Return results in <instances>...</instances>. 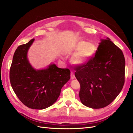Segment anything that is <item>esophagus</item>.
<instances>
[{"mask_svg": "<svg viewBox=\"0 0 133 133\" xmlns=\"http://www.w3.org/2000/svg\"><path fill=\"white\" fill-rule=\"evenodd\" d=\"M70 75H71V79H74L75 78V75L74 74L73 72H71V74H70Z\"/></svg>", "mask_w": 133, "mask_h": 133, "instance_id": "obj_1", "label": "esophagus"}]
</instances>
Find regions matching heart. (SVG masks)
<instances>
[{
	"mask_svg": "<svg viewBox=\"0 0 133 133\" xmlns=\"http://www.w3.org/2000/svg\"><path fill=\"white\" fill-rule=\"evenodd\" d=\"M73 49L76 50L70 58L72 63L81 66L89 61L95 55L96 48L94 44L84 41H77L73 46Z\"/></svg>",
	"mask_w": 133,
	"mask_h": 133,
	"instance_id": "b5f03b06",
	"label": "heart"
}]
</instances>
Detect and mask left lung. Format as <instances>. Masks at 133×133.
<instances>
[{"mask_svg":"<svg viewBox=\"0 0 133 133\" xmlns=\"http://www.w3.org/2000/svg\"><path fill=\"white\" fill-rule=\"evenodd\" d=\"M125 66L122 50L109 38L102 39L95 57L75 69L82 104L93 109L109 105L123 89Z\"/></svg>","mask_w":133,"mask_h":133,"instance_id":"left-lung-1","label":"left lung"}]
</instances>
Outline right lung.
Listing matches in <instances>:
<instances>
[{
	"mask_svg": "<svg viewBox=\"0 0 133 133\" xmlns=\"http://www.w3.org/2000/svg\"><path fill=\"white\" fill-rule=\"evenodd\" d=\"M34 39L19 46L14 54L9 78L12 88L21 102L34 109H44L57 101L61 89L70 77L69 69L51 64L36 70L27 58V52Z\"/></svg>",
	"mask_w": 133,
	"mask_h": 133,
	"instance_id": "1",
	"label": "right lung"
}]
</instances>
